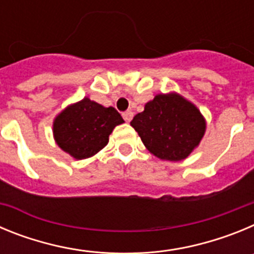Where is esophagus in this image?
Wrapping results in <instances>:
<instances>
[{"label":"esophagus","mask_w":254,"mask_h":254,"mask_svg":"<svg viewBox=\"0 0 254 254\" xmlns=\"http://www.w3.org/2000/svg\"><path fill=\"white\" fill-rule=\"evenodd\" d=\"M132 117H133V113H132L131 111H127L123 113V118H125L126 122H129V121L132 120Z\"/></svg>","instance_id":"1"}]
</instances>
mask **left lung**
Instances as JSON below:
<instances>
[{
	"label": "left lung",
	"mask_w": 254,
	"mask_h": 254,
	"mask_svg": "<svg viewBox=\"0 0 254 254\" xmlns=\"http://www.w3.org/2000/svg\"><path fill=\"white\" fill-rule=\"evenodd\" d=\"M131 126L154 156L169 161L188 158L206 132V120L198 108L176 91L155 95Z\"/></svg>",
	"instance_id": "8db88e82"
}]
</instances>
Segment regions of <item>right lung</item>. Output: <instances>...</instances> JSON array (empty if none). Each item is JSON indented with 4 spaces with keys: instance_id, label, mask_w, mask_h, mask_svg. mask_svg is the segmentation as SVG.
Masks as SVG:
<instances>
[{
    "instance_id": "obj_1",
    "label": "right lung",
    "mask_w": 254,
    "mask_h": 254,
    "mask_svg": "<svg viewBox=\"0 0 254 254\" xmlns=\"http://www.w3.org/2000/svg\"><path fill=\"white\" fill-rule=\"evenodd\" d=\"M125 123L113 107L84 98L67 105L53 121V137L64 152L76 160L94 156L104 149L109 134Z\"/></svg>"
}]
</instances>
